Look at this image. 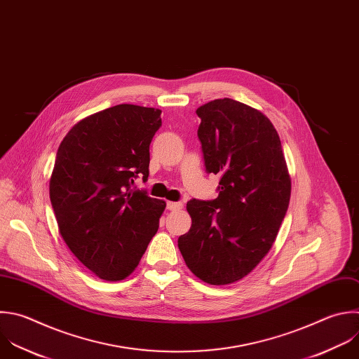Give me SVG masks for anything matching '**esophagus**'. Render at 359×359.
Segmentation results:
<instances>
[{"label": "esophagus", "mask_w": 359, "mask_h": 359, "mask_svg": "<svg viewBox=\"0 0 359 359\" xmlns=\"http://www.w3.org/2000/svg\"><path fill=\"white\" fill-rule=\"evenodd\" d=\"M166 205H168V210H170V211H177L183 207L182 203H175V201H168Z\"/></svg>", "instance_id": "1"}]
</instances>
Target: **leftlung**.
<instances>
[{
  "instance_id": "1",
  "label": "left lung",
  "mask_w": 359,
  "mask_h": 359,
  "mask_svg": "<svg viewBox=\"0 0 359 359\" xmlns=\"http://www.w3.org/2000/svg\"><path fill=\"white\" fill-rule=\"evenodd\" d=\"M208 173L219 175L212 201L190 200L189 232L177 240L187 268L208 285L250 275L271 251L290 201L292 180L279 135L259 109L218 98L196 109Z\"/></svg>"
}]
</instances>
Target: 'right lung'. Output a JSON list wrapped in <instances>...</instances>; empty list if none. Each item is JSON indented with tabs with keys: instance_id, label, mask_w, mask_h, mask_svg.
<instances>
[{
	"instance_id": "obj_1",
	"label": "right lung",
	"mask_w": 359,
	"mask_h": 359,
	"mask_svg": "<svg viewBox=\"0 0 359 359\" xmlns=\"http://www.w3.org/2000/svg\"><path fill=\"white\" fill-rule=\"evenodd\" d=\"M161 109L118 104L91 114L63 138L49 180L59 232L97 278L118 282L140 265L166 203L133 190L149 176Z\"/></svg>"
}]
</instances>
